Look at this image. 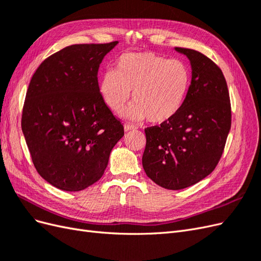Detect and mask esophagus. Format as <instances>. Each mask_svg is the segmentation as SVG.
I'll use <instances>...</instances> for the list:
<instances>
[{
    "instance_id": "34e87169",
    "label": "esophagus",
    "mask_w": 261,
    "mask_h": 261,
    "mask_svg": "<svg viewBox=\"0 0 261 261\" xmlns=\"http://www.w3.org/2000/svg\"><path fill=\"white\" fill-rule=\"evenodd\" d=\"M137 127L135 125H133V124H129V123H126L125 125H124V129H125V132H129V130H133V129H136Z\"/></svg>"
}]
</instances>
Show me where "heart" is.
Masks as SVG:
<instances>
[{
	"label": "heart",
	"mask_w": 261,
	"mask_h": 261,
	"mask_svg": "<svg viewBox=\"0 0 261 261\" xmlns=\"http://www.w3.org/2000/svg\"><path fill=\"white\" fill-rule=\"evenodd\" d=\"M191 82V69L179 59L169 60L150 51L125 53L116 61L115 70L102 74L99 92L111 111L121 113L133 91L135 103L128 109L127 116L162 124L183 108Z\"/></svg>",
	"instance_id": "obj_1"
}]
</instances>
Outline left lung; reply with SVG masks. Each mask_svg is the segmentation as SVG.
<instances>
[{"label": "left lung", "instance_id": "obj_1", "mask_svg": "<svg viewBox=\"0 0 261 261\" xmlns=\"http://www.w3.org/2000/svg\"><path fill=\"white\" fill-rule=\"evenodd\" d=\"M191 61L192 82L180 111L147 127L143 167L159 186L177 191L216 169L231 128V102L222 70L202 53L175 48Z\"/></svg>", "mask_w": 261, "mask_h": 261}]
</instances>
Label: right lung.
<instances>
[{
	"mask_svg": "<svg viewBox=\"0 0 261 261\" xmlns=\"http://www.w3.org/2000/svg\"><path fill=\"white\" fill-rule=\"evenodd\" d=\"M117 41L73 44L45 59L29 83L21 129L39 174L78 192L103 175L122 123L99 92L98 70Z\"/></svg>",
	"mask_w": 261,
	"mask_h": 261,
	"instance_id": "1",
	"label": "right lung"
}]
</instances>
